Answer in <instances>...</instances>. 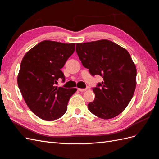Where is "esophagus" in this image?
<instances>
[{"label": "esophagus", "mask_w": 159, "mask_h": 159, "mask_svg": "<svg viewBox=\"0 0 159 159\" xmlns=\"http://www.w3.org/2000/svg\"><path fill=\"white\" fill-rule=\"evenodd\" d=\"M78 90H79L80 91H81V92H84V91H85L86 90H88V89H87V88H85V89H82V88H78Z\"/></svg>", "instance_id": "obj_1"}]
</instances>
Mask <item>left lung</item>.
<instances>
[{
	"label": "left lung",
	"instance_id": "left-lung-1",
	"mask_svg": "<svg viewBox=\"0 0 159 159\" xmlns=\"http://www.w3.org/2000/svg\"><path fill=\"white\" fill-rule=\"evenodd\" d=\"M75 50L81 64L92 75L103 81L93 89L95 99L88 107L96 116L109 119L127 107L137 84V69L126 49L108 40L77 43Z\"/></svg>",
	"mask_w": 159,
	"mask_h": 159
}]
</instances>
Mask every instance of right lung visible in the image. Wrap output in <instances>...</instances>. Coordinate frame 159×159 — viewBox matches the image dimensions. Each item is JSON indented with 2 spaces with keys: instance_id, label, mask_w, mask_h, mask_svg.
<instances>
[{
  "instance_id": "obj_1",
  "label": "right lung",
  "mask_w": 159,
  "mask_h": 159,
  "mask_svg": "<svg viewBox=\"0 0 159 159\" xmlns=\"http://www.w3.org/2000/svg\"><path fill=\"white\" fill-rule=\"evenodd\" d=\"M75 43L44 40L24 56L17 81L26 105L36 116L48 121L60 118L76 88L55 84L65 76L61 69L75 50Z\"/></svg>"
}]
</instances>
